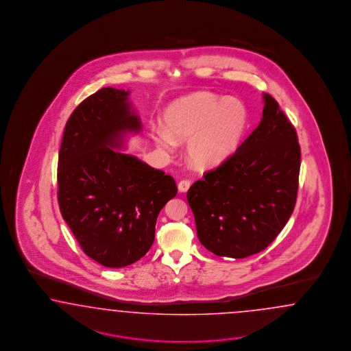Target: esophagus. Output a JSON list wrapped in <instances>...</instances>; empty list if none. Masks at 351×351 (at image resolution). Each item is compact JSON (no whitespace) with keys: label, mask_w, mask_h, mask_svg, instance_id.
I'll return each instance as SVG.
<instances>
[{"label":"esophagus","mask_w":351,"mask_h":351,"mask_svg":"<svg viewBox=\"0 0 351 351\" xmlns=\"http://www.w3.org/2000/svg\"><path fill=\"white\" fill-rule=\"evenodd\" d=\"M178 188H179V191L181 193H185V191H188V189L191 188V180H181L179 182V185H178Z\"/></svg>","instance_id":"esophagus-1"}]
</instances>
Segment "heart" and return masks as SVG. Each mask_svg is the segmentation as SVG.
<instances>
[{
	"label": "heart",
	"instance_id": "obj_1",
	"mask_svg": "<svg viewBox=\"0 0 351 351\" xmlns=\"http://www.w3.org/2000/svg\"><path fill=\"white\" fill-rule=\"evenodd\" d=\"M167 130L156 135L160 147L172 149L189 140L188 154L201 169H213L230 158L248 125V112L237 97L195 93L171 104L165 113Z\"/></svg>",
	"mask_w": 351,
	"mask_h": 351
}]
</instances>
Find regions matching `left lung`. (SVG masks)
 Returning a JSON list of instances; mask_svg holds the SVG:
<instances>
[{
  "instance_id": "left-lung-1",
  "label": "left lung",
  "mask_w": 351,
  "mask_h": 351,
  "mask_svg": "<svg viewBox=\"0 0 351 351\" xmlns=\"http://www.w3.org/2000/svg\"><path fill=\"white\" fill-rule=\"evenodd\" d=\"M263 119L230 158L188 191L198 239L217 256L264 251L293 213L301 149L296 128L265 94Z\"/></svg>"
}]
</instances>
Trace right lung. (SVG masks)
I'll return each mask as SVG.
<instances>
[{
  "label": "right lung",
  "instance_id": "add662e5",
  "mask_svg": "<svg viewBox=\"0 0 351 351\" xmlns=\"http://www.w3.org/2000/svg\"><path fill=\"white\" fill-rule=\"evenodd\" d=\"M128 91L104 87L68 118L58 160V202L86 255L123 267L150 250L163 206L178 194L173 178L122 154L117 138L138 130Z\"/></svg>",
  "mask_w": 351,
  "mask_h": 351
}]
</instances>
